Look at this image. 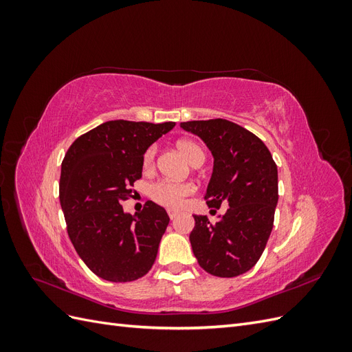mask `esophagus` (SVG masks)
Returning a JSON list of instances; mask_svg holds the SVG:
<instances>
[{"instance_id": "34e87169", "label": "esophagus", "mask_w": 352, "mask_h": 352, "mask_svg": "<svg viewBox=\"0 0 352 352\" xmlns=\"http://www.w3.org/2000/svg\"><path fill=\"white\" fill-rule=\"evenodd\" d=\"M167 214H168V217H170V219L173 220V219L177 216V211H175V210H168V211H167Z\"/></svg>"}]
</instances>
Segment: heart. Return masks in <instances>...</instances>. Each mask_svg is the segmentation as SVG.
<instances>
[{"mask_svg":"<svg viewBox=\"0 0 352 352\" xmlns=\"http://www.w3.org/2000/svg\"><path fill=\"white\" fill-rule=\"evenodd\" d=\"M177 148L192 166L204 163L206 154L201 150V146L194 141H189V140L179 141ZM155 157H157V145L148 146L142 157L144 170H151L154 167ZM194 194H195V185L170 182V180H158V182L153 184L150 188V197L155 204L170 210L180 208L184 206L185 199Z\"/></svg>","mask_w":352,"mask_h":352,"instance_id":"heart-1","label":"heart"}]
</instances>
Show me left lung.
Segmentation results:
<instances>
[{
	"label": "left lung",
	"instance_id": "8db88e82",
	"mask_svg": "<svg viewBox=\"0 0 352 352\" xmlns=\"http://www.w3.org/2000/svg\"><path fill=\"white\" fill-rule=\"evenodd\" d=\"M180 127L199 136L214 157L207 206H229L214 223L194 216V255L207 273L235 278L257 264L269 241L279 198L278 166L258 136L233 122L192 120Z\"/></svg>",
	"mask_w": 352,
	"mask_h": 352
}]
</instances>
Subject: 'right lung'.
<instances>
[{
	"label": "right lung",
	"instance_id": "obj_1",
	"mask_svg": "<svg viewBox=\"0 0 352 352\" xmlns=\"http://www.w3.org/2000/svg\"><path fill=\"white\" fill-rule=\"evenodd\" d=\"M175 124L105 122L79 136L63 160L60 204L69 238L89 270L104 280L132 282L153 267L170 221L167 212L146 201L132 216L122 202L142 177L146 148Z\"/></svg>",
	"mask_w": 352,
	"mask_h": 352
}]
</instances>
